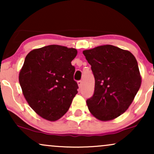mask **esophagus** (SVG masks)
I'll return each instance as SVG.
<instances>
[{
  "instance_id": "1",
  "label": "esophagus",
  "mask_w": 154,
  "mask_h": 154,
  "mask_svg": "<svg viewBox=\"0 0 154 154\" xmlns=\"http://www.w3.org/2000/svg\"><path fill=\"white\" fill-rule=\"evenodd\" d=\"M77 84H78L79 88H80L81 87H82V80H79L78 82H77Z\"/></svg>"
}]
</instances>
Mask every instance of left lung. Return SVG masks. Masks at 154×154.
<instances>
[{
  "instance_id": "obj_1",
  "label": "left lung",
  "mask_w": 154,
  "mask_h": 154,
  "mask_svg": "<svg viewBox=\"0 0 154 154\" xmlns=\"http://www.w3.org/2000/svg\"><path fill=\"white\" fill-rule=\"evenodd\" d=\"M95 77V91L87 100L91 113L109 121L127 111L141 85L138 64L130 51L111 45L83 51Z\"/></svg>"
}]
</instances>
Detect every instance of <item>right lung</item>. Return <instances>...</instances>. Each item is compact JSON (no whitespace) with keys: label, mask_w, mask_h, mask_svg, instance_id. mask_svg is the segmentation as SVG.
Listing matches in <instances>:
<instances>
[{"label":"right lung","mask_w":154,"mask_h":154,"mask_svg":"<svg viewBox=\"0 0 154 154\" xmlns=\"http://www.w3.org/2000/svg\"><path fill=\"white\" fill-rule=\"evenodd\" d=\"M77 54L75 48L51 45L26 55L19 84L29 106L43 119L56 121L69 109L78 89L71 63Z\"/></svg>","instance_id":"obj_1"}]
</instances>
